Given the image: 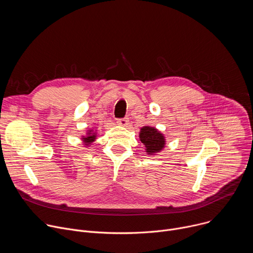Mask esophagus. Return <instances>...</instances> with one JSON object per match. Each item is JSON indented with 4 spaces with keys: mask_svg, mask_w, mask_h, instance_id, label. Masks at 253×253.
<instances>
[{
    "mask_svg": "<svg viewBox=\"0 0 253 253\" xmlns=\"http://www.w3.org/2000/svg\"><path fill=\"white\" fill-rule=\"evenodd\" d=\"M128 124H129V120H128L127 118H124V119H118V120H117V125H119V126L126 127Z\"/></svg>",
    "mask_w": 253,
    "mask_h": 253,
    "instance_id": "1",
    "label": "esophagus"
}]
</instances>
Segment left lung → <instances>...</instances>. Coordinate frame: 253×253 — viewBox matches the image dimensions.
Returning a JSON list of instances; mask_svg holds the SVG:
<instances>
[{
	"mask_svg": "<svg viewBox=\"0 0 253 253\" xmlns=\"http://www.w3.org/2000/svg\"><path fill=\"white\" fill-rule=\"evenodd\" d=\"M139 139L145 146V151L148 155H156L165 148V136L155 127L143 126L140 128Z\"/></svg>",
	"mask_w": 253,
	"mask_h": 253,
	"instance_id": "8db88e82",
	"label": "left lung"
}]
</instances>
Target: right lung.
<instances>
[{"mask_svg": "<svg viewBox=\"0 0 253 253\" xmlns=\"http://www.w3.org/2000/svg\"><path fill=\"white\" fill-rule=\"evenodd\" d=\"M81 140L84 147L88 148L91 144L97 139V130L95 128H91L89 130L86 131V135L85 136H81Z\"/></svg>", "mask_w": 253, "mask_h": 253, "instance_id": "1", "label": "right lung"}]
</instances>
